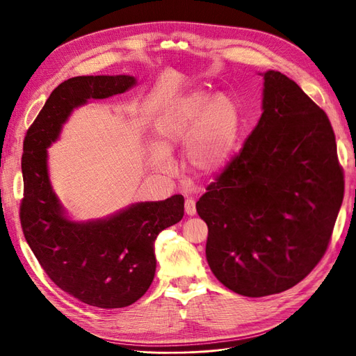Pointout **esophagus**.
<instances>
[{"mask_svg": "<svg viewBox=\"0 0 356 356\" xmlns=\"http://www.w3.org/2000/svg\"><path fill=\"white\" fill-rule=\"evenodd\" d=\"M184 211H186L188 215H195L196 213V202H195V199L188 197L186 200H184Z\"/></svg>", "mask_w": 356, "mask_h": 356, "instance_id": "obj_1", "label": "esophagus"}]
</instances>
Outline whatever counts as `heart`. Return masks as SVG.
Returning <instances> with one entry per match:
<instances>
[{"label": "heart", "instance_id": "heart-1", "mask_svg": "<svg viewBox=\"0 0 356 356\" xmlns=\"http://www.w3.org/2000/svg\"><path fill=\"white\" fill-rule=\"evenodd\" d=\"M156 132L164 149L188 147V163L195 173L211 176L227 165L240 136V115L236 103L225 95L208 100L196 91L180 97L159 113ZM154 148L151 160L161 165L167 156Z\"/></svg>", "mask_w": 356, "mask_h": 356}]
</instances>
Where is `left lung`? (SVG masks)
<instances>
[{"label":"left lung","instance_id":"8db88e82","mask_svg":"<svg viewBox=\"0 0 356 356\" xmlns=\"http://www.w3.org/2000/svg\"><path fill=\"white\" fill-rule=\"evenodd\" d=\"M343 192L326 112L286 75L265 72L257 127L196 202L216 280L244 297L301 282L327 250Z\"/></svg>","mask_w":356,"mask_h":356}]
</instances>
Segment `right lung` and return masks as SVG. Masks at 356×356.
<instances>
[{"instance_id": "1", "label": "right lung", "mask_w": 356, "mask_h": 356, "mask_svg": "<svg viewBox=\"0 0 356 356\" xmlns=\"http://www.w3.org/2000/svg\"><path fill=\"white\" fill-rule=\"evenodd\" d=\"M135 84L129 75L74 76L46 100L23 143L24 191L20 222L27 244L51 281L84 304L122 308L140 300L156 273L154 241L183 218L184 197L136 204L111 218L79 224L67 220L51 189L46 148L74 107L106 99Z\"/></svg>"}]
</instances>
